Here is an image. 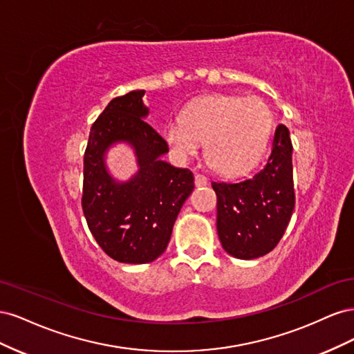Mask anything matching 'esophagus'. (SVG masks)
Instances as JSON below:
<instances>
[{"label": "esophagus", "mask_w": 354, "mask_h": 354, "mask_svg": "<svg viewBox=\"0 0 354 354\" xmlns=\"http://www.w3.org/2000/svg\"><path fill=\"white\" fill-rule=\"evenodd\" d=\"M195 185L196 187H202L208 185V178L203 174H195Z\"/></svg>", "instance_id": "1"}]
</instances>
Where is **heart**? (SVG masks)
Listing matches in <instances>:
<instances>
[{"mask_svg": "<svg viewBox=\"0 0 354 354\" xmlns=\"http://www.w3.org/2000/svg\"><path fill=\"white\" fill-rule=\"evenodd\" d=\"M272 130V112L260 97L216 94L189 103L181 121H168L164 137L178 158L199 152L205 142L209 165L238 176L259 162Z\"/></svg>", "mask_w": 354, "mask_h": 354, "instance_id": "heart-1", "label": "heart"}]
</instances>
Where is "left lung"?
I'll list each match as a JSON object with an SVG mask.
<instances>
[{
	"label": "left lung",
	"mask_w": 354,
	"mask_h": 354,
	"mask_svg": "<svg viewBox=\"0 0 354 354\" xmlns=\"http://www.w3.org/2000/svg\"><path fill=\"white\" fill-rule=\"evenodd\" d=\"M217 195V232L223 248L242 260L259 259L279 243L295 207L292 143L276 127L264 167L238 181H212Z\"/></svg>",
	"instance_id": "1"
}]
</instances>
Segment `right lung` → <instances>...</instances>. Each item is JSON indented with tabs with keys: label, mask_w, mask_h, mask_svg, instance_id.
Masks as SVG:
<instances>
[{
	"label": "right lung",
	"mask_w": 354,
	"mask_h": 354,
	"mask_svg": "<svg viewBox=\"0 0 354 354\" xmlns=\"http://www.w3.org/2000/svg\"><path fill=\"white\" fill-rule=\"evenodd\" d=\"M145 90L115 97L94 121L84 153L82 211L88 229L111 259L145 264L156 260L169 242L185 201L195 187L187 168L160 159L168 145L145 118ZM116 141L135 149L139 171L120 184L108 173L104 153Z\"/></svg>",
	"instance_id": "right-lung-1"
}]
</instances>
